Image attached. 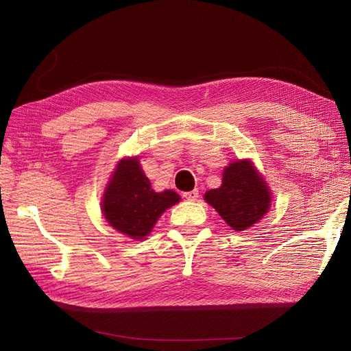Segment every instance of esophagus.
Instances as JSON below:
<instances>
[{"label":"esophagus","instance_id":"1","mask_svg":"<svg viewBox=\"0 0 351 351\" xmlns=\"http://www.w3.org/2000/svg\"><path fill=\"white\" fill-rule=\"evenodd\" d=\"M187 200H196L197 197H199V190H192V192H186L184 195H183Z\"/></svg>","mask_w":351,"mask_h":351}]
</instances>
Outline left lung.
I'll return each instance as SVG.
<instances>
[{
    "instance_id": "obj_1",
    "label": "left lung",
    "mask_w": 351,
    "mask_h": 351,
    "mask_svg": "<svg viewBox=\"0 0 351 351\" xmlns=\"http://www.w3.org/2000/svg\"><path fill=\"white\" fill-rule=\"evenodd\" d=\"M205 200L232 230L241 231L267 214L271 193L250 161H237L224 169L222 186L206 192Z\"/></svg>"
}]
</instances>
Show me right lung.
<instances>
[{"mask_svg": "<svg viewBox=\"0 0 351 351\" xmlns=\"http://www.w3.org/2000/svg\"><path fill=\"white\" fill-rule=\"evenodd\" d=\"M178 200L173 190L154 192L137 158H129L117 167L104 196L102 210L115 230L139 240L149 234L162 212Z\"/></svg>", "mask_w": 351, "mask_h": 351, "instance_id": "obj_1", "label": "right lung"}]
</instances>
